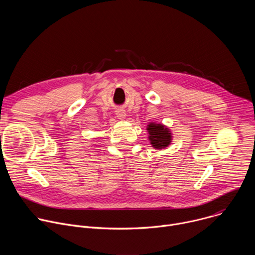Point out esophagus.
I'll return each instance as SVG.
<instances>
[{"instance_id": "esophagus-1", "label": "esophagus", "mask_w": 255, "mask_h": 255, "mask_svg": "<svg viewBox=\"0 0 255 255\" xmlns=\"http://www.w3.org/2000/svg\"><path fill=\"white\" fill-rule=\"evenodd\" d=\"M116 115H117V117L119 118V119H124L125 117H126V113H125V111L124 110H117L116 111Z\"/></svg>"}]
</instances>
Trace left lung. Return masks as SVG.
Segmentation results:
<instances>
[{
    "label": "left lung",
    "instance_id": "1",
    "mask_svg": "<svg viewBox=\"0 0 255 255\" xmlns=\"http://www.w3.org/2000/svg\"><path fill=\"white\" fill-rule=\"evenodd\" d=\"M147 130L149 131V139L154 148L162 149L170 143V133L167 128H164V126L151 123L150 125H148Z\"/></svg>",
    "mask_w": 255,
    "mask_h": 255
}]
</instances>
